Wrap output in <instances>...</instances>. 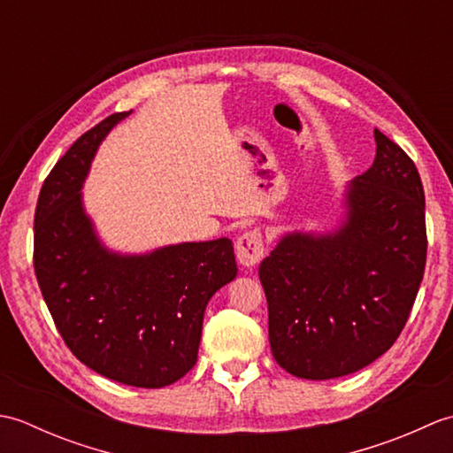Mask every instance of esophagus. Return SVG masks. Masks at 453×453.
<instances>
[{"instance_id":"obj_1","label":"esophagus","mask_w":453,"mask_h":453,"mask_svg":"<svg viewBox=\"0 0 453 453\" xmlns=\"http://www.w3.org/2000/svg\"><path fill=\"white\" fill-rule=\"evenodd\" d=\"M235 255H237V261L243 266H253L261 261L265 255L261 232H258V229H251V232H245L242 237H239L235 243Z\"/></svg>"}]
</instances>
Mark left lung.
I'll return each instance as SVG.
<instances>
[{
    "instance_id": "8db88e82",
    "label": "left lung",
    "mask_w": 453,
    "mask_h": 453,
    "mask_svg": "<svg viewBox=\"0 0 453 453\" xmlns=\"http://www.w3.org/2000/svg\"><path fill=\"white\" fill-rule=\"evenodd\" d=\"M373 136L372 167L346 187L342 226L288 234L258 266L273 356L296 378H341L388 352L425 276L420 175L395 142Z\"/></svg>"
}]
</instances>
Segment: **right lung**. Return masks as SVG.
<instances>
[{"label": "right lung", "instance_id": "1", "mask_svg": "<svg viewBox=\"0 0 453 453\" xmlns=\"http://www.w3.org/2000/svg\"><path fill=\"white\" fill-rule=\"evenodd\" d=\"M128 112L85 132L56 163L35 211V274L67 349L124 386L157 389L198 358L210 297L237 274L234 243H179L146 255L104 247L85 214L81 187L95 151Z\"/></svg>", "mask_w": 453, "mask_h": 453}]
</instances>
